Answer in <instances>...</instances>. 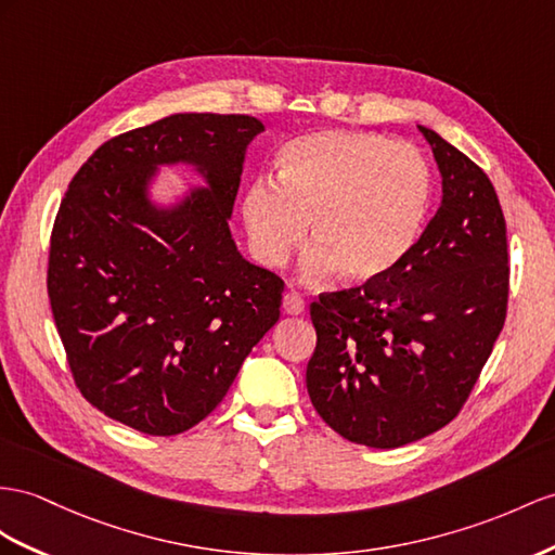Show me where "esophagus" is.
<instances>
[{
    "label": "esophagus",
    "instance_id": "esophagus-1",
    "mask_svg": "<svg viewBox=\"0 0 555 555\" xmlns=\"http://www.w3.org/2000/svg\"><path fill=\"white\" fill-rule=\"evenodd\" d=\"M283 311H286V314H291V317L302 314V311H305V300H302V295H300V293H295V291H291V293L283 295Z\"/></svg>",
    "mask_w": 555,
    "mask_h": 555
}]
</instances>
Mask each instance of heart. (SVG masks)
I'll return each mask as SVG.
<instances>
[{"label": "heart", "mask_w": 555, "mask_h": 555, "mask_svg": "<svg viewBox=\"0 0 555 555\" xmlns=\"http://www.w3.org/2000/svg\"><path fill=\"white\" fill-rule=\"evenodd\" d=\"M276 180L258 178L238 212L253 258L283 267L307 236L300 274L321 281L337 269L349 283L387 276L410 253L429 210L431 173L408 142L321 129L288 140L276 154Z\"/></svg>", "instance_id": "obj_1"}]
</instances>
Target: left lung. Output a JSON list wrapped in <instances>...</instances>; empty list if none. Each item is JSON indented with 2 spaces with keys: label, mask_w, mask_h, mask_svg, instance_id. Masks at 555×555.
I'll return each instance as SVG.
<instances>
[{
  "label": "left lung",
  "mask_w": 555,
  "mask_h": 555,
  "mask_svg": "<svg viewBox=\"0 0 555 555\" xmlns=\"http://www.w3.org/2000/svg\"><path fill=\"white\" fill-rule=\"evenodd\" d=\"M417 129L440 170L436 216L387 276L309 307V399L333 431L379 450L454 420L506 319V222L492 182L436 131Z\"/></svg>",
  "instance_id": "obj_1"
}]
</instances>
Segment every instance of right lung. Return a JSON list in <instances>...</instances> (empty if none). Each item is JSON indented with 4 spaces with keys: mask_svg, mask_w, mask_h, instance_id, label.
<instances>
[{
    "mask_svg": "<svg viewBox=\"0 0 555 555\" xmlns=\"http://www.w3.org/2000/svg\"><path fill=\"white\" fill-rule=\"evenodd\" d=\"M260 119L180 112L98 147L67 188L49 253V300L79 391L107 417L176 436L208 417L279 321L283 281L230 230ZM204 189L159 205L162 165Z\"/></svg>",
    "mask_w": 555,
    "mask_h": 555,
    "instance_id": "1",
    "label": "right lung"
}]
</instances>
